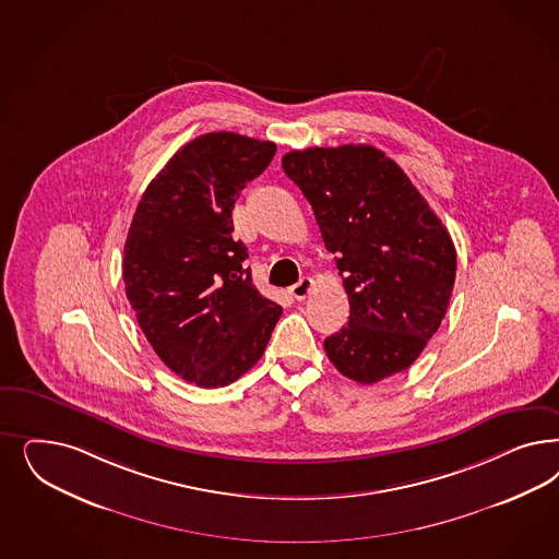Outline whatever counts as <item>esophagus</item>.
<instances>
[{
	"label": "esophagus",
	"mask_w": 559,
	"mask_h": 559,
	"mask_svg": "<svg viewBox=\"0 0 559 559\" xmlns=\"http://www.w3.org/2000/svg\"><path fill=\"white\" fill-rule=\"evenodd\" d=\"M312 288H314V282L310 277H302L298 284L289 286L288 294L294 300H305Z\"/></svg>",
	"instance_id": "obj_1"
}]
</instances>
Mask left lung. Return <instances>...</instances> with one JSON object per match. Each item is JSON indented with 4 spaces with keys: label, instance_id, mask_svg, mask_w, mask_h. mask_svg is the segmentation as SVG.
I'll return each instance as SVG.
<instances>
[{
    "label": "left lung",
    "instance_id": "left-lung-1",
    "mask_svg": "<svg viewBox=\"0 0 559 559\" xmlns=\"http://www.w3.org/2000/svg\"><path fill=\"white\" fill-rule=\"evenodd\" d=\"M282 166L310 201L349 300V321L324 340L329 360L361 384L407 370L451 302V235L399 164L372 145L294 150Z\"/></svg>",
    "mask_w": 559,
    "mask_h": 559
}]
</instances>
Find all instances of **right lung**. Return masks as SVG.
<instances>
[{"mask_svg":"<svg viewBox=\"0 0 559 559\" xmlns=\"http://www.w3.org/2000/svg\"><path fill=\"white\" fill-rule=\"evenodd\" d=\"M275 154L230 131L182 145L147 185L123 257L127 300L145 340L180 379L217 389L265 352L282 307L252 286L233 207Z\"/></svg>","mask_w":559,"mask_h":559,"instance_id":"right-lung-1","label":"right lung"}]
</instances>
